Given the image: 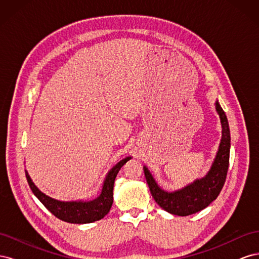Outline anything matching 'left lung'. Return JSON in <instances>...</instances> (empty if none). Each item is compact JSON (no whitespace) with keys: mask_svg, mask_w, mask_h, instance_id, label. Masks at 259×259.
Wrapping results in <instances>:
<instances>
[{"mask_svg":"<svg viewBox=\"0 0 259 259\" xmlns=\"http://www.w3.org/2000/svg\"><path fill=\"white\" fill-rule=\"evenodd\" d=\"M216 110L221 117L223 136L213 165L204 178L195 180L182 190L166 192L161 189L154 182L150 171L144 166L147 184L154 201L170 214L188 216L197 213L208 206L223 189L229 167L230 130L226 113L218 101H216Z\"/></svg>","mask_w":259,"mask_h":259,"instance_id":"8db88e82","label":"left lung"}]
</instances>
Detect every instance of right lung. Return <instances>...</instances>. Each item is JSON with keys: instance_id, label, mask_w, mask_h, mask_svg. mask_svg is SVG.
<instances>
[{"instance_id": "obj_1", "label": "right lung", "mask_w": 259, "mask_h": 259, "mask_svg": "<svg viewBox=\"0 0 259 259\" xmlns=\"http://www.w3.org/2000/svg\"><path fill=\"white\" fill-rule=\"evenodd\" d=\"M128 160H131V156L125 158L113 166L106 177L103 191H101L99 197L90 202H61L54 200L37 189L27 171L26 177L35 197L54 216L59 218L60 221L71 224H89L99 221L109 213L113 203V185L115 177L121 167Z\"/></svg>"}]
</instances>
